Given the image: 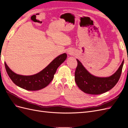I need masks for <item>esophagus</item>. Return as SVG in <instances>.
Segmentation results:
<instances>
[{"label": "esophagus", "instance_id": "obj_1", "mask_svg": "<svg viewBox=\"0 0 128 128\" xmlns=\"http://www.w3.org/2000/svg\"><path fill=\"white\" fill-rule=\"evenodd\" d=\"M67 53H68V54H72V52L70 51H68L67 52Z\"/></svg>", "mask_w": 128, "mask_h": 128}]
</instances>
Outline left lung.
Returning <instances> with one entry per match:
<instances>
[{
    "label": "left lung",
    "mask_w": 128,
    "mask_h": 128,
    "mask_svg": "<svg viewBox=\"0 0 128 128\" xmlns=\"http://www.w3.org/2000/svg\"><path fill=\"white\" fill-rule=\"evenodd\" d=\"M75 72V80L77 86L86 94H100L113 88L121 76L124 60L114 74L106 77H96L92 75L78 60Z\"/></svg>",
    "instance_id": "1"
}]
</instances>
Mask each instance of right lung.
I'll return each mask as SVG.
<instances>
[{
    "label": "right lung",
    "instance_id": "right-lung-1",
    "mask_svg": "<svg viewBox=\"0 0 128 128\" xmlns=\"http://www.w3.org/2000/svg\"><path fill=\"white\" fill-rule=\"evenodd\" d=\"M67 55L63 53L56 58L47 67L36 74L24 76L13 72L5 62L6 70L13 82L17 86L28 91H37L47 86L53 79L54 75Z\"/></svg>",
    "mask_w": 128,
    "mask_h": 128
}]
</instances>
